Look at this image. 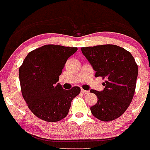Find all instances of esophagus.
Instances as JSON below:
<instances>
[{
  "instance_id": "esophagus-1",
  "label": "esophagus",
  "mask_w": 150,
  "mask_h": 150,
  "mask_svg": "<svg viewBox=\"0 0 150 150\" xmlns=\"http://www.w3.org/2000/svg\"><path fill=\"white\" fill-rule=\"evenodd\" d=\"M81 92L82 93H83V94H88V93H89V91H87V90H84V89H81Z\"/></svg>"
}]
</instances>
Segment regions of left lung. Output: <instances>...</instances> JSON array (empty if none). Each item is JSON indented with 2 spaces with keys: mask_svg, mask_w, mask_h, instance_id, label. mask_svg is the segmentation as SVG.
<instances>
[{
  "mask_svg": "<svg viewBox=\"0 0 150 150\" xmlns=\"http://www.w3.org/2000/svg\"><path fill=\"white\" fill-rule=\"evenodd\" d=\"M82 53L96 71L103 77V90L92 89L97 96L92 114L102 121L116 119L127 110L133 98L138 74V65L129 52L112 44L82 47Z\"/></svg>",
  "mask_w": 150,
  "mask_h": 150,
  "instance_id": "8db88e82",
  "label": "left lung"
}]
</instances>
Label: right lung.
<instances>
[{"mask_svg": "<svg viewBox=\"0 0 150 150\" xmlns=\"http://www.w3.org/2000/svg\"><path fill=\"white\" fill-rule=\"evenodd\" d=\"M77 47L44 45L30 52L19 69L22 96L32 112L48 122L68 115L72 99L81 92L78 86L63 89L59 76Z\"/></svg>", "mask_w": 150, "mask_h": 150, "instance_id": "1", "label": "right lung"}]
</instances>
